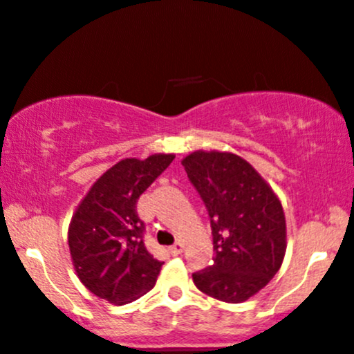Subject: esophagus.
<instances>
[{
  "mask_svg": "<svg viewBox=\"0 0 354 354\" xmlns=\"http://www.w3.org/2000/svg\"><path fill=\"white\" fill-rule=\"evenodd\" d=\"M169 252L172 253V255H180V253L184 252V243H180V242L174 243L172 247H169Z\"/></svg>",
  "mask_w": 354,
  "mask_h": 354,
  "instance_id": "obj_1",
  "label": "esophagus"
}]
</instances>
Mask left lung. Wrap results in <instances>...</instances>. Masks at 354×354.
<instances>
[{"mask_svg":"<svg viewBox=\"0 0 354 354\" xmlns=\"http://www.w3.org/2000/svg\"><path fill=\"white\" fill-rule=\"evenodd\" d=\"M182 165L209 210L214 235V261L194 273V283L215 300L247 301L283 263L286 220L280 198L236 153L195 151Z\"/></svg>","mask_w":354,"mask_h":354,"instance_id":"obj_1","label":"left lung"}]
</instances>
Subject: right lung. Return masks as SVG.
<instances>
[{
  "instance_id": "1",
  "label": "right lung",
  "mask_w": 354,
  "mask_h": 354,
  "mask_svg": "<svg viewBox=\"0 0 354 354\" xmlns=\"http://www.w3.org/2000/svg\"><path fill=\"white\" fill-rule=\"evenodd\" d=\"M174 153L122 159L94 182L71 218L68 243L81 283L95 297L126 305L156 285L164 261L144 245L137 198L169 167Z\"/></svg>"
}]
</instances>
